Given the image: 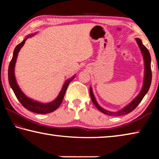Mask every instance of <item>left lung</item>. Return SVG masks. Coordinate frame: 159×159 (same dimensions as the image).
<instances>
[{
	"mask_svg": "<svg viewBox=\"0 0 159 159\" xmlns=\"http://www.w3.org/2000/svg\"><path fill=\"white\" fill-rule=\"evenodd\" d=\"M136 41L138 43V44L139 47V49L141 50V52L143 55V59H144V83L143 85H142V88L140 91V93L138 94V95L134 98L133 101H132L130 104H128L127 106L125 107L124 108L122 109L120 111L117 112H111L109 111H107V110L104 109L99 105L97 102L95 96L93 95L92 88H90V95L91 97V99L93 102V104H95V106L98 108L99 111L101 112L104 113L107 115L109 116H122V115H125L128 114L129 113L131 112L133 110L138 107V104L140 103L142 99L144 98L145 95L147 93L148 90H149L151 83H152V69H151V56L149 50H148L147 48L144 46V45L142 44V41L139 39H136Z\"/></svg>",
	"mask_w": 159,
	"mask_h": 159,
	"instance_id": "left-lung-1",
	"label": "left lung"
}]
</instances>
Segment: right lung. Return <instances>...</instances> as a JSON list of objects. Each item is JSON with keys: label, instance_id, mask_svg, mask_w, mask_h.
<instances>
[{"label": "right lung", "instance_id": "obj_1", "mask_svg": "<svg viewBox=\"0 0 159 159\" xmlns=\"http://www.w3.org/2000/svg\"><path fill=\"white\" fill-rule=\"evenodd\" d=\"M32 36H33V35L27 36L25 39H24V41L20 43V44H18L17 46L15 47L14 52H13L12 58L11 61H10L8 67V80L10 87L12 88L15 96L17 97V99L20 101V103L22 104V106L24 107H25V108L26 109H28L29 111L36 113V114H45L55 111V110L60 106V104L63 101L64 96L65 95L67 87H68L69 83L74 80L75 76L71 77V79L66 80V82L64 83L62 88H61L60 94H59V95L57 96V98L54 101L50 102V103H41V102L34 101L33 99L29 98L28 97H26L25 94L23 93L22 91L21 90L20 87H19L17 85V83L16 81L14 71L16 60H17L19 52H20L21 47H22L24 44H25L26 39H27L29 37Z\"/></svg>", "mask_w": 159, "mask_h": 159}]
</instances>
